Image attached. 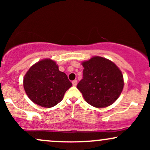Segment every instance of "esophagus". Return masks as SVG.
<instances>
[{
    "label": "esophagus",
    "instance_id": "34e87169",
    "mask_svg": "<svg viewBox=\"0 0 150 150\" xmlns=\"http://www.w3.org/2000/svg\"><path fill=\"white\" fill-rule=\"evenodd\" d=\"M77 80H73V82H72V83H73V86H76L77 85Z\"/></svg>",
    "mask_w": 150,
    "mask_h": 150
}]
</instances>
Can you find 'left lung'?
I'll use <instances>...</instances> for the list:
<instances>
[{
  "instance_id": "8db88e82",
  "label": "left lung",
  "mask_w": 150,
  "mask_h": 150,
  "mask_svg": "<svg viewBox=\"0 0 150 150\" xmlns=\"http://www.w3.org/2000/svg\"><path fill=\"white\" fill-rule=\"evenodd\" d=\"M83 78L77 88L89 104L97 108L110 106L119 97L124 82L121 71L112 61L94 56L82 63Z\"/></svg>"
}]
</instances>
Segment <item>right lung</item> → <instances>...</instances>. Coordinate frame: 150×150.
<instances>
[{"instance_id":"add662e5","label":"right lung","mask_w":150,"mask_h":150,"mask_svg":"<svg viewBox=\"0 0 150 150\" xmlns=\"http://www.w3.org/2000/svg\"><path fill=\"white\" fill-rule=\"evenodd\" d=\"M23 85L34 103L50 108L61 102L72 83L66 74L58 70L56 62L47 58L31 67L24 77Z\"/></svg>"}]
</instances>
